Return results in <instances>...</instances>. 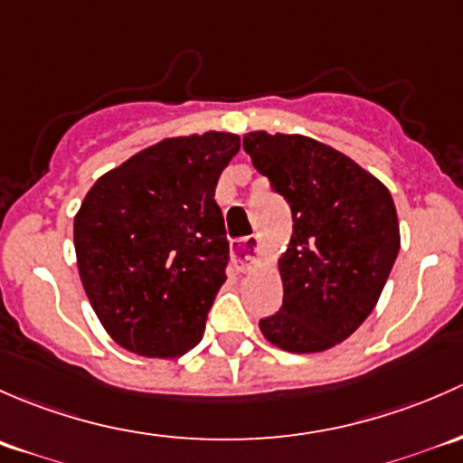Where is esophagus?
<instances>
[{"instance_id": "34e87169", "label": "esophagus", "mask_w": 463, "mask_h": 463, "mask_svg": "<svg viewBox=\"0 0 463 463\" xmlns=\"http://www.w3.org/2000/svg\"><path fill=\"white\" fill-rule=\"evenodd\" d=\"M256 256H259V238L245 236L236 241V245H233V265H236L238 271H245L247 267L254 263Z\"/></svg>"}]
</instances>
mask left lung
Instances as JSON below:
<instances>
[{
    "label": "left lung",
    "instance_id": "obj_1",
    "mask_svg": "<svg viewBox=\"0 0 463 463\" xmlns=\"http://www.w3.org/2000/svg\"><path fill=\"white\" fill-rule=\"evenodd\" d=\"M242 149L288 200L294 221L280 259L283 305L260 318V332L288 352L327 350L370 317L397 260L392 196L354 160L312 137L254 131Z\"/></svg>",
    "mask_w": 463,
    "mask_h": 463
}]
</instances>
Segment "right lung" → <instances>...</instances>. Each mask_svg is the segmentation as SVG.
I'll use <instances>...</instances> for the list:
<instances>
[{
	"mask_svg": "<svg viewBox=\"0 0 463 463\" xmlns=\"http://www.w3.org/2000/svg\"><path fill=\"white\" fill-rule=\"evenodd\" d=\"M238 149L233 133L166 137L84 198L73 225L80 279L104 330L128 352L174 359L203 338L230 263L213 196Z\"/></svg>",
	"mask_w": 463,
	"mask_h": 463,
	"instance_id": "1",
	"label": "right lung"
}]
</instances>
